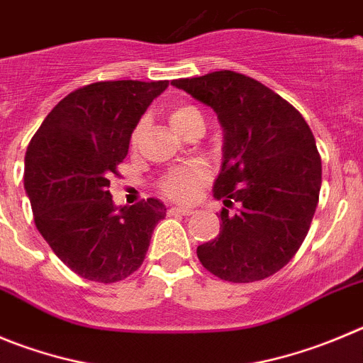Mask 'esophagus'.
<instances>
[{
    "mask_svg": "<svg viewBox=\"0 0 363 363\" xmlns=\"http://www.w3.org/2000/svg\"><path fill=\"white\" fill-rule=\"evenodd\" d=\"M168 213H170V215H193V209L191 208H181V206H174V208H170L168 209Z\"/></svg>",
    "mask_w": 363,
    "mask_h": 363,
    "instance_id": "1",
    "label": "esophagus"
}]
</instances>
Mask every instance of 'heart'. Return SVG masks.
Returning a JSON list of instances; mask_svg holds the SVG:
<instances>
[{
    "instance_id": "b5f03b06",
    "label": "heart",
    "mask_w": 363,
    "mask_h": 363,
    "mask_svg": "<svg viewBox=\"0 0 363 363\" xmlns=\"http://www.w3.org/2000/svg\"><path fill=\"white\" fill-rule=\"evenodd\" d=\"M195 116H201L197 107L182 104L174 107V111L170 113V123L175 130H179L182 125L188 123ZM135 140H138V130L132 134V143H135ZM206 181H208V170H206L204 166L191 164L184 166V168H179V170H174L172 174L166 175L161 182V188L164 191V195H168L170 199H175V201H189Z\"/></svg>"
}]
</instances>
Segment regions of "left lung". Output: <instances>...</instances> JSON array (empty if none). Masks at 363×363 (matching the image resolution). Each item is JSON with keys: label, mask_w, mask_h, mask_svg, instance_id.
Instances as JSON below:
<instances>
[{"label": "left lung", "mask_w": 363, "mask_h": 363, "mask_svg": "<svg viewBox=\"0 0 363 363\" xmlns=\"http://www.w3.org/2000/svg\"><path fill=\"white\" fill-rule=\"evenodd\" d=\"M172 86L216 113L223 157L213 197L238 204L220 211L218 236L197 247L199 259L233 283L272 276L296 256L319 202L323 164L310 127L279 94L235 71Z\"/></svg>", "instance_id": "obj_1"}]
</instances>
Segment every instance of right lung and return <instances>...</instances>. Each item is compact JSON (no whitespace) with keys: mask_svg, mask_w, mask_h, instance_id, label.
<instances>
[{"mask_svg":"<svg viewBox=\"0 0 363 363\" xmlns=\"http://www.w3.org/2000/svg\"><path fill=\"white\" fill-rule=\"evenodd\" d=\"M168 80L96 82L67 94L44 118L25 155V189L35 228L74 274L116 283L140 269L157 199L116 206L109 191L130 135Z\"/></svg>","mask_w":363,"mask_h":363,"instance_id":"right-lung-1","label":"right lung"}]
</instances>
